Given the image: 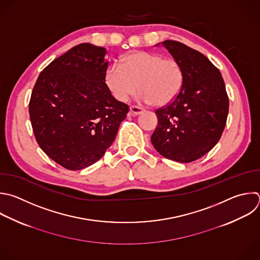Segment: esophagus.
Here are the masks:
<instances>
[{"label":"esophagus","mask_w":260,"mask_h":260,"mask_svg":"<svg viewBox=\"0 0 260 260\" xmlns=\"http://www.w3.org/2000/svg\"><path fill=\"white\" fill-rule=\"evenodd\" d=\"M129 110H131V114L132 115H138V114H141L144 111V108H142L140 106L133 105V106H131Z\"/></svg>","instance_id":"obj_1"}]
</instances>
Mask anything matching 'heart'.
Returning a JSON list of instances; mask_svg holds the SVG:
<instances>
[{
    "label": "heart",
    "mask_w": 260,
    "mask_h": 260,
    "mask_svg": "<svg viewBox=\"0 0 260 260\" xmlns=\"http://www.w3.org/2000/svg\"><path fill=\"white\" fill-rule=\"evenodd\" d=\"M105 82L112 95L121 102L127 101L139 86L140 100L163 106L174 101L181 92L184 72L174 58L134 52L124 55L120 64L108 65Z\"/></svg>",
    "instance_id": "1"
}]
</instances>
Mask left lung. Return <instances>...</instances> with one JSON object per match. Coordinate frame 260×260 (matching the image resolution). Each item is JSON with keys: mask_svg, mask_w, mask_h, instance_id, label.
Wrapping results in <instances>:
<instances>
[{"mask_svg": "<svg viewBox=\"0 0 260 260\" xmlns=\"http://www.w3.org/2000/svg\"><path fill=\"white\" fill-rule=\"evenodd\" d=\"M162 45L184 72L177 98L156 109L158 125L151 142L163 157L189 163L219 141L229 113V97L219 70L202 53L176 41Z\"/></svg>", "mask_w": 260, "mask_h": 260, "instance_id": "obj_1", "label": "left lung"}]
</instances>
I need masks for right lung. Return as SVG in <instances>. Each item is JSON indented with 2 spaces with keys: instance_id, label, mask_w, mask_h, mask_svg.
<instances>
[{
  "instance_id": "obj_1",
  "label": "right lung",
  "mask_w": 260,
  "mask_h": 260,
  "mask_svg": "<svg viewBox=\"0 0 260 260\" xmlns=\"http://www.w3.org/2000/svg\"><path fill=\"white\" fill-rule=\"evenodd\" d=\"M106 53L103 47L79 44L52 61L34 86L29 118L36 140L69 170L97 162L129 111L105 82Z\"/></svg>"
}]
</instances>
